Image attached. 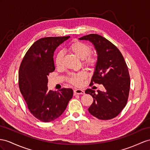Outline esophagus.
Masks as SVG:
<instances>
[{
	"label": "esophagus",
	"mask_w": 150,
	"mask_h": 150,
	"mask_svg": "<svg viewBox=\"0 0 150 150\" xmlns=\"http://www.w3.org/2000/svg\"><path fill=\"white\" fill-rule=\"evenodd\" d=\"M74 93L75 95H76V94H85V92H84L83 90H81V89H75L74 91Z\"/></svg>",
	"instance_id": "esophagus-1"
}]
</instances>
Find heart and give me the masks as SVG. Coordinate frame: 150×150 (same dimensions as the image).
<instances>
[{
    "mask_svg": "<svg viewBox=\"0 0 150 150\" xmlns=\"http://www.w3.org/2000/svg\"><path fill=\"white\" fill-rule=\"evenodd\" d=\"M68 50L73 52L80 59H82V64L87 68H93L96 59L93 56H91L92 48L91 46L86 42L76 40L71 43L68 47ZM64 54L62 51L56 53L54 57V63L57 67H61L63 64ZM87 77V74L85 71H80L77 74L71 73L68 75L67 81L75 86L82 85L83 80Z\"/></svg>",
    "mask_w": 150,
    "mask_h": 150,
    "instance_id": "b5f03b06",
    "label": "heart"
}]
</instances>
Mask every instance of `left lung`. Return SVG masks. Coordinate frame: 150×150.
<instances>
[{
	"label": "left lung",
	"instance_id": "8db88e82",
	"mask_svg": "<svg viewBox=\"0 0 150 150\" xmlns=\"http://www.w3.org/2000/svg\"><path fill=\"white\" fill-rule=\"evenodd\" d=\"M89 40L94 45L98 61L90 86L103 84L102 92L87 89L85 93L93 98L88 109L89 113L100 120L116 117L124 108L130 90V76L127 66L118 49L106 38L98 34H89L79 38Z\"/></svg>",
	"mask_w": 150,
	"mask_h": 150
}]
</instances>
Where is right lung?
Returning a JSON list of instances; mask_svg holds the SVG:
<instances>
[{
    "label": "right lung",
    "mask_w": 150,
    "mask_h": 150,
    "mask_svg": "<svg viewBox=\"0 0 150 150\" xmlns=\"http://www.w3.org/2000/svg\"><path fill=\"white\" fill-rule=\"evenodd\" d=\"M70 38L49 37L34 42L26 52L19 69V87L34 117L49 122L61 116L73 96L71 89L48 91L50 73L55 70L53 56L56 49Z\"/></svg>",
    "instance_id": "obj_1"
}]
</instances>
